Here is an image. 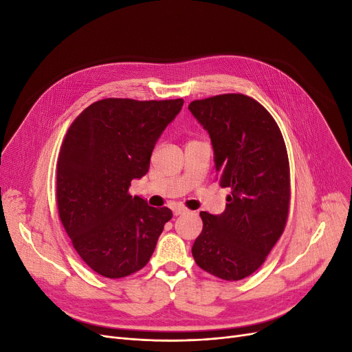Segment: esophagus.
<instances>
[{
  "instance_id": "esophagus-1",
  "label": "esophagus",
  "mask_w": 352,
  "mask_h": 352,
  "mask_svg": "<svg viewBox=\"0 0 352 352\" xmlns=\"http://www.w3.org/2000/svg\"><path fill=\"white\" fill-rule=\"evenodd\" d=\"M188 210L186 208V207H175L174 210H173V212H174V215H181V214H186Z\"/></svg>"
}]
</instances>
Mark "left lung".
Here are the masks:
<instances>
[{"instance_id": "1", "label": "left lung", "mask_w": 352, "mask_h": 352, "mask_svg": "<svg viewBox=\"0 0 352 352\" xmlns=\"http://www.w3.org/2000/svg\"><path fill=\"white\" fill-rule=\"evenodd\" d=\"M188 109L212 142L219 186L230 188L226 211H201L192 245L199 268L238 281L260 268L284 232L289 210V162L280 126L244 94L195 100Z\"/></svg>"}]
</instances>
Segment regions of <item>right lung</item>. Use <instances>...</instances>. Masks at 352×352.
I'll return each instance as SVG.
<instances>
[{
    "label": "right lung",
    "instance_id": "right-lung-1",
    "mask_svg": "<svg viewBox=\"0 0 352 352\" xmlns=\"http://www.w3.org/2000/svg\"><path fill=\"white\" fill-rule=\"evenodd\" d=\"M182 98H105L69 125L57 161L61 223L82 261L107 278L144 268L170 208H154L128 192L150 168L160 135L181 111Z\"/></svg>",
    "mask_w": 352,
    "mask_h": 352
}]
</instances>
